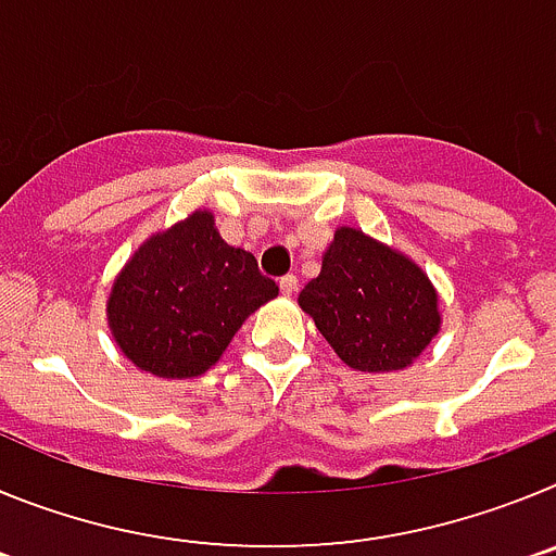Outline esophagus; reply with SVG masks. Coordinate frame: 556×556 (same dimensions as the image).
Instances as JSON below:
<instances>
[{
    "label": "esophagus",
    "instance_id": "34e87169",
    "mask_svg": "<svg viewBox=\"0 0 556 556\" xmlns=\"http://www.w3.org/2000/svg\"><path fill=\"white\" fill-rule=\"evenodd\" d=\"M298 292V278H294V275H283L281 278V294H294Z\"/></svg>",
    "mask_w": 556,
    "mask_h": 556
}]
</instances>
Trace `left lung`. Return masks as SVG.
Returning <instances> with one entry per match:
<instances>
[{"label":"left lung","instance_id":"8db88e82","mask_svg":"<svg viewBox=\"0 0 556 556\" xmlns=\"http://www.w3.org/2000/svg\"><path fill=\"white\" fill-rule=\"evenodd\" d=\"M298 303L333 353L362 372L404 370L440 331L429 275L356 228H337Z\"/></svg>","mask_w":556,"mask_h":556}]
</instances>
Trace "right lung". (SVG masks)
<instances>
[{
    "mask_svg": "<svg viewBox=\"0 0 556 556\" xmlns=\"http://www.w3.org/2000/svg\"><path fill=\"white\" fill-rule=\"evenodd\" d=\"M275 294L255 255L230 248L211 211H194L130 255L108 298V326L139 370L194 378Z\"/></svg>",
    "mask_w": 556,
    "mask_h": 556,
    "instance_id": "1",
    "label": "right lung"
}]
</instances>
